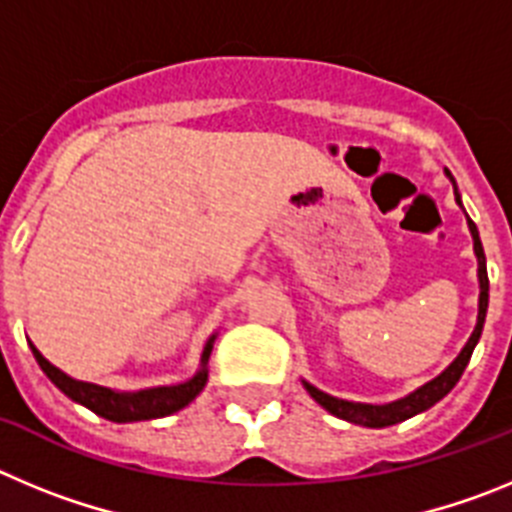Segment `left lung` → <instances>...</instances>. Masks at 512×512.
I'll list each match as a JSON object with an SVG mask.
<instances>
[{
    "label": "left lung",
    "instance_id": "1",
    "mask_svg": "<svg viewBox=\"0 0 512 512\" xmlns=\"http://www.w3.org/2000/svg\"><path fill=\"white\" fill-rule=\"evenodd\" d=\"M449 174V171H446ZM451 179V174H449ZM454 182V179H451ZM456 187V184H454ZM456 202L461 205V197L456 192ZM469 223V233H472L474 241V253H477V277H479V312H477V325H474L472 336H469L467 346L461 348V354L451 361L436 379L431 382H425L423 387H418L415 392H410L408 397H400L395 402H387V405H366V402H348V400H338L333 395H325L320 392L318 387H312L310 382L305 384V390L310 392V397L318 405H323L330 415H336V418L348 420V423L356 425H366V428H387V425L402 423V420L413 418V415L423 413V410L433 408L438 400L449 395L451 390L456 387V382L461 379L464 369H467L469 359H472V351L477 346L479 336H482V328H485V318H487V302H490V279H487V261H485V248H482V241H479L477 225L472 223L467 217Z\"/></svg>",
    "mask_w": 512,
    "mask_h": 512
}]
</instances>
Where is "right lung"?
<instances>
[{"label": "right lung", "instance_id": "add662e5", "mask_svg": "<svg viewBox=\"0 0 512 512\" xmlns=\"http://www.w3.org/2000/svg\"><path fill=\"white\" fill-rule=\"evenodd\" d=\"M212 343L215 336H210L205 351H202V364L200 372L194 374L192 379L182 384H171V387H151V390H138V392H117L110 387H99L92 382H79V379L63 374L58 366H53L51 361L40 354L38 348L30 343L33 348L35 361L40 364V369L45 372V377L56 384L58 390L66 397H71L74 402L89 408L92 413H97L99 418H107L112 423H133V420H151V418H164V415L176 413V410L187 408L194 397L205 390L207 384V359L212 354Z\"/></svg>", "mask_w": 512, "mask_h": 512}]
</instances>
